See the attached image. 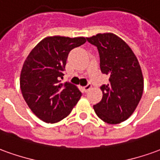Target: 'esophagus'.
I'll return each mask as SVG.
<instances>
[{
    "instance_id": "34e87169",
    "label": "esophagus",
    "mask_w": 160,
    "mask_h": 160,
    "mask_svg": "<svg viewBox=\"0 0 160 160\" xmlns=\"http://www.w3.org/2000/svg\"><path fill=\"white\" fill-rule=\"evenodd\" d=\"M91 88H92V85L90 83H88V85L86 86V87H84V91L86 92H88L89 91Z\"/></svg>"
}]
</instances>
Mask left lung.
Wrapping results in <instances>:
<instances>
[{"instance_id": "left-lung-1", "label": "left lung", "mask_w": 160, "mask_h": 160, "mask_svg": "<svg viewBox=\"0 0 160 160\" xmlns=\"http://www.w3.org/2000/svg\"><path fill=\"white\" fill-rule=\"evenodd\" d=\"M87 40L97 47L100 70L110 77L100 88L103 97L93 106L94 112L106 123L119 124L132 114L142 97L144 79L138 59L114 33H98Z\"/></svg>"}]
</instances>
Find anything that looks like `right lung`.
<instances>
[{
  "instance_id": "1",
  "label": "right lung",
  "mask_w": 160,
  "mask_h": 160,
  "mask_svg": "<svg viewBox=\"0 0 160 160\" xmlns=\"http://www.w3.org/2000/svg\"><path fill=\"white\" fill-rule=\"evenodd\" d=\"M87 41L85 37L49 36L30 52L22 67L20 85L26 103L46 123L66 118L81 92L73 84L60 83L69 52Z\"/></svg>"
}]
</instances>
